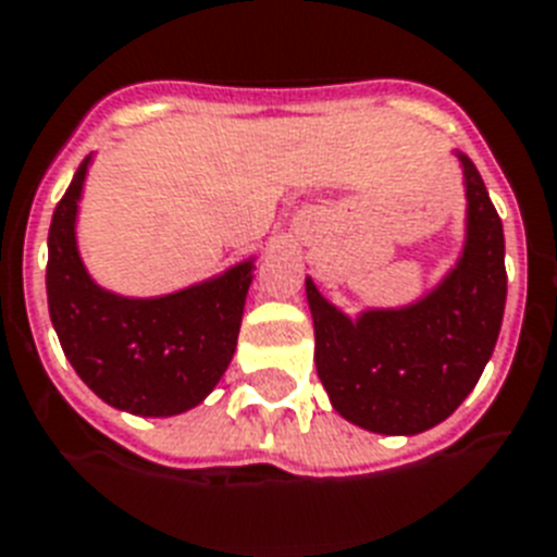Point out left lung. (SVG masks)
Segmentation results:
<instances>
[{
  "mask_svg": "<svg viewBox=\"0 0 557 557\" xmlns=\"http://www.w3.org/2000/svg\"><path fill=\"white\" fill-rule=\"evenodd\" d=\"M466 177V247L457 267L397 310H336L307 278L315 371L333 408L376 434H420L457 411L495 350L506 307L504 224L478 166L457 154Z\"/></svg>",
  "mask_w": 557,
  "mask_h": 557,
  "instance_id": "obj_1",
  "label": "left lung"
}]
</instances>
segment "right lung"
<instances>
[{"label":"right lung","mask_w":557,"mask_h":557,"mask_svg":"<svg viewBox=\"0 0 557 557\" xmlns=\"http://www.w3.org/2000/svg\"><path fill=\"white\" fill-rule=\"evenodd\" d=\"M88 160L79 163L48 230L53 331L79 380L120 411L140 417L189 411L215 388L233 359L252 261L158 299H126L97 287L74 233Z\"/></svg>","instance_id":"1"}]
</instances>
